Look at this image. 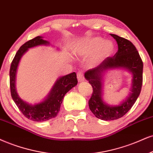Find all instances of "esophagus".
Returning a JSON list of instances; mask_svg holds the SVG:
<instances>
[{"label":"esophagus","instance_id":"esophagus-1","mask_svg":"<svg viewBox=\"0 0 153 153\" xmlns=\"http://www.w3.org/2000/svg\"><path fill=\"white\" fill-rule=\"evenodd\" d=\"M77 79H78L79 82H83L84 80V75H83V73L82 71H78L77 72Z\"/></svg>","mask_w":153,"mask_h":153}]
</instances>
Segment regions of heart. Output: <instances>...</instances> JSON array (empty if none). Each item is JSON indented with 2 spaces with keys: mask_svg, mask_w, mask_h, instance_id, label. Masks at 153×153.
Returning <instances> with one entry per match:
<instances>
[{
  "mask_svg": "<svg viewBox=\"0 0 153 153\" xmlns=\"http://www.w3.org/2000/svg\"><path fill=\"white\" fill-rule=\"evenodd\" d=\"M114 50V45L111 41L103 40L101 37H93L81 42L77 52L84 56L90 55L95 52L89 64L91 66H97L103 59L110 56Z\"/></svg>",
  "mask_w": 153,
  "mask_h": 153,
  "instance_id": "obj_1",
  "label": "heart"
}]
</instances>
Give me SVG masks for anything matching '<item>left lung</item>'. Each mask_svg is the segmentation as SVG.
I'll return each instance as SVG.
<instances>
[{"instance_id":"obj_1","label":"left lung","mask_w":153,"mask_h":153,"mask_svg":"<svg viewBox=\"0 0 153 153\" xmlns=\"http://www.w3.org/2000/svg\"><path fill=\"white\" fill-rule=\"evenodd\" d=\"M118 44V52L108 56L96 68L88 70L84 76L93 88L88 100L90 110L97 118L103 120H113L121 118L132 108L140 95L143 84V63L134 45L128 39L110 34ZM116 68H124L133 74L131 93L121 105L109 106L102 99V76L105 71Z\"/></svg>"}]
</instances>
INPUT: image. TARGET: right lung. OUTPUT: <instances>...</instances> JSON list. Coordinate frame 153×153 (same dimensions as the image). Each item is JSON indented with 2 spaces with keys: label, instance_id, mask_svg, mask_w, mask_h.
Wrapping results in <instances>:
<instances>
[{
  "label": "right lung",
  "instance_id": "add662e5",
  "mask_svg": "<svg viewBox=\"0 0 153 153\" xmlns=\"http://www.w3.org/2000/svg\"><path fill=\"white\" fill-rule=\"evenodd\" d=\"M49 44L50 42L48 41L44 40L42 37L40 36H37L27 41L19 49L10 65V88L11 97L22 114L28 119L33 121H45L56 117L59 111L65 95L74 86H76L78 82L75 72L60 77L56 80L48 97L42 102L35 105L29 104L19 97L16 89V76L17 68L22 56L29 48L39 45H48Z\"/></svg>",
  "mask_w": 153,
  "mask_h": 153
}]
</instances>
